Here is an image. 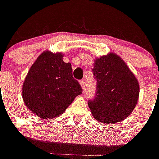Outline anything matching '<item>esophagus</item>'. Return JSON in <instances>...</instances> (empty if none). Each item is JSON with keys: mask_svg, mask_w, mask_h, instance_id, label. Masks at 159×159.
<instances>
[{"mask_svg": "<svg viewBox=\"0 0 159 159\" xmlns=\"http://www.w3.org/2000/svg\"><path fill=\"white\" fill-rule=\"evenodd\" d=\"M80 84H81V86L83 87V88H84V86H85V80L84 79H82L80 81Z\"/></svg>", "mask_w": 159, "mask_h": 159, "instance_id": "esophagus-1", "label": "esophagus"}]
</instances>
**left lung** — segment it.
I'll return each mask as SVG.
<instances>
[{
	"instance_id": "left-lung-1",
	"label": "left lung",
	"mask_w": 159,
	"mask_h": 159,
	"mask_svg": "<svg viewBox=\"0 0 159 159\" xmlns=\"http://www.w3.org/2000/svg\"><path fill=\"white\" fill-rule=\"evenodd\" d=\"M96 93L88 101L93 116L103 123H117L134 110L139 93V83L120 57L109 54L94 62Z\"/></svg>"
}]
</instances>
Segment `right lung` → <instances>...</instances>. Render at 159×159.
Returning <instances> with one entry per match:
<instances>
[{
  "instance_id": "obj_1",
  "label": "right lung",
  "mask_w": 159,
  "mask_h": 159,
  "mask_svg": "<svg viewBox=\"0 0 159 159\" xmlns=\"http://www.w3.org/2000/svg\"><path fill=\"white\" fill-rule=\"evenodd\" d=\"M61 53L46 51L38 57L24 81L22 97L26 106L43 119L62 114L83 90L73 77L70 63Z\"/></svg>"
}]
</instances>
